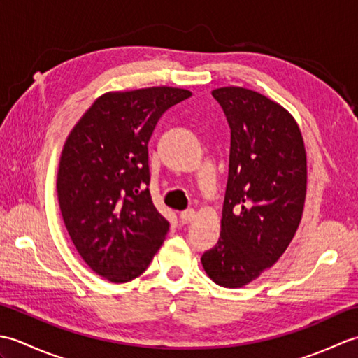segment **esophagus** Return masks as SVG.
<instances>
[{
    "instance_id": "obj_1",
    "label": "esophagus",
    "mask_w": 358,
    "mask_h": 358,
    "mask_svg": "<svg viewBox=\"0 0 358 358\" xmlns=\"http://www.w3.org/2000/svg\"><path fill=\"white\" fill-rule=\"evenodd\" d=\"M194 218H195V210L194 209H186L180 214V220H181V223H183V224L191 223Z\"/></svg>"
}]
</instances>
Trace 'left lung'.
I'll use <instances>...</instances> for the list:
<instances>
[{"label":"left lung","mask_w":358,"mask_h":358,"mask_svg":"<svg viewBox=\"0 0 358 358\" xmlns=\"http://www.w3.org/2000/svg\"><path fill=\"white\" fill-rule=\"evenodd\" d=\"M212 96L231 129L229 175L217 245L201 255L210 280L241 287L283 255L306 196V152L295 120L280 104L245 87Z\"/></svg>","instance_id":"obj_1"}]
</instances>
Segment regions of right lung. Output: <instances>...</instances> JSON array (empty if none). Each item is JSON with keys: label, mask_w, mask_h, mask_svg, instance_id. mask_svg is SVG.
I'll return each mask as SVG.
<instances>
[{"label": "right lung", "mask_w": 358, "mask_h": 358, "mask_svg": "<svg viewBox=\"0 0 358 358\" xmlns=\"http://www.w3.org/2000/svg\"><path fill=\"white\" fill-rule=\"evenodd\" d=\"M191 95L166 86L104 94L67 136L59 209L83 260L112 283L141 275L169 231L149 191L148 143L159 117Z\"/></svg>", "instance_id": "right-lung-1"}]
</instances>
